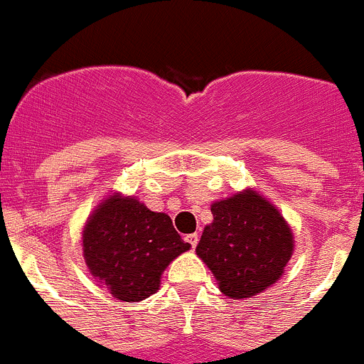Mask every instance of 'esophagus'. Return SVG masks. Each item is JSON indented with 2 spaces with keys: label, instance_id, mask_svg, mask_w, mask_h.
I'll use <instances>...</instances> for the list:
<instances>
[{
  "label": "esophagus",
  "instance_id": "obj_1",
  "mask_svg": "<svg viewBox=\"0 0 364 364\" xmlns=\"http://www.w3.org/2000/svg\"><path fill=\"white\" fill-rule=\"evenodd\" d=\"M185 241L190 245V247L196 248L197 243H199V234H196V232L188 234V236H185Z\"/></svg>",
  "mask_w": 364,
  "mask_h": 364
}]
</instances>
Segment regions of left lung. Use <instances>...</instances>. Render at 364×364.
Instances as JSON below:
<instances>
[{
	"label": "left lung",
	"instance_id": "obj_1",
	"mask_svg": "<svg viewBox=\"0 0 364 364\" xmlns=\"http://www.w3.org/2000/svg\"><path fill=\"white\" fill-rule=\"evenodd\" d=\"M196 252L208 264L220 291L234 299L273 285L294 250V240L278 209L253 190L211 205Z\"/></svg>",
	"mask_w": 364,
	"mask_h": 364
}]
</instances>
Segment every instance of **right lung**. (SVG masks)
I'll list each match as a JSON object with an SVG mask.
<instances>
[{"mask_svg":"<svg viewBox=\"0 0 364 364\" xmlns=\"http://www.w3.org/2000/svg\"><path fill=\"white\" fill-rule=\"evenodd\" d=\"M82 248L91 274L114 297L135 303L159 291L160 274L190 245L168 215L132 197L112 196L87 220Z\"/></svg>","mask_w":364,"mask_h":364,"instance_id":"add662e5","label":"right lung"}]
</instances>
